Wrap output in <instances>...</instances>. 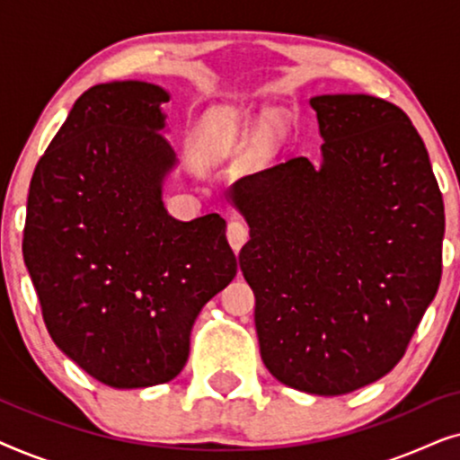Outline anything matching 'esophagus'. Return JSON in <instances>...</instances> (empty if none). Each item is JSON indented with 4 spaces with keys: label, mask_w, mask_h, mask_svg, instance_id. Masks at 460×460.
<instances>
[{
    "label": "esophagus",
    "mask_w": 460,
    "mask_h": 460,
    "mask_svg": "<svg viewBox=\"0 0 460 460\" xmlns=\"http://www.w3.org/2000/svg\"><path fill=\"white\" fill-rule=\"evenodd\" d=\"M226 236H228L230 247L238 253V251H241V247L244 243H247V238H249L247 224L241 222V219H232V222L228 224V230H226Z\"/></svg>",
    "instance_id": "1"
}]
</instances>
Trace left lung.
<instances>
[{"label":"left lung","instance_id":"8db88e82","mask_svg":"<svg viewBox=\"0 0 460 460\" xmlns=\"http://www.w3.org/2000/svg\"><path fill=\"white\" fill-rule=\"evenodd\" d=\"M324 144L247 175L228 200L255 293L261 360L299 392L341 395L402 360L442 279L444 200L411 119L367 93L310 100Z\"/></svg>","mask_w":460,"mask_h":460}]
</instances>
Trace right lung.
Listing matches in <instances>:
<instances>
[{"label": "right lung", "mask_w": 460, "mask_h": 460, "mask_svg": "<svg viewBox=\"0 0 460 460\" xmlns=\"http://www.w3.org/2000/svg\"><path fill=\"white\" fill-rule=\"evenodd\" d=\"M163 87L93 85L37 163L22 255L54 343L109 387L172 381L203 305L236 276L217 213L180 222L163 205L175 167Z\"/></svg>", "instance_id": "add662e5"}]
</instances>
